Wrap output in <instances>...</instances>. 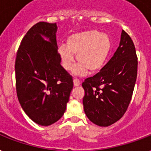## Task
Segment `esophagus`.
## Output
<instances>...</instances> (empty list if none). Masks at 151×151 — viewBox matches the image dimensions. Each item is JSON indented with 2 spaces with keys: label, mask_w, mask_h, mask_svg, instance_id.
Here are the masks:
<instances>
[{
  "label": "esophagus",
  "mask_w": 151,
  "mask_h": 151,
  "mask_svg": "<svg viewBox=\"0 0 151 151\" xmlns=\"http://www.w3.org/2000/svg\"><path fill=\"white\" fill-rule=\"evenodd\" d=\"M73 83H74L75 86H79V85H80V83H80V80H79V79H76V78L73 79Z\"/></svg>",
  "instance_id": "1"
}]
</instances>
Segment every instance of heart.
I'll list each match as a JSON object with an SVG mask.
<instances>
[{
  "mask_svg": "<svg viewBox=\"0 0 151 151\" xmlns=\"http://www.w3.org/2000/svg\"><path fill=\"white\" fill-rule=\"evenodd\" d=\"M111 50V40L106 34L96 30L73 34L67 39L66 45H60L58 54L63 68L69 71L74 66L75 55L79 64L73 68L78 76L90 71L95 73L102 68Z\"/></svg>",
  "mask_w": 151,
  "mask_h": 151,
  "instance_id": "heart-1",
  "label": "heart"
}]
</instances>
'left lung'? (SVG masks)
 <instances>
[{
  "label": "left lung",
  "instance_id": "obj_1",
  "mask_svg": "<svg viewBox=\"0 0 151 151\" xmlns=\"http://www.w3.org/2000/svg\"><path fill=\"white\" fill-rule=\"evenodd\" d=\"M137 68L135 45L123 30L120 45L110 60L99 73L82 83L85 91L84 112L89 120L107 127L123 116L132 97Z\"/></svg>",
  "mask_w": 151,
  "mask_h": 151
}]
</instances>
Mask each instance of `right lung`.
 I'll use <instances>...</instances> for the list:
<instances>
[{"mask_svg":"<svg viewBox=\"0 0 151 151\" xmlns=\"http://www.w3.org/2000/svg\"><path fill=\"white\" fill-rule=\"evenodd\" d=\"M57 29L56 23L35 24L21 41L15 63L19 101L26 114L42 126L62 116L73 88L72 76L60 65Z\"/></svg>","mask_w":151,"mask_h":151,"instance_id":"obj_1","label":"right lung"}]
</instances>
